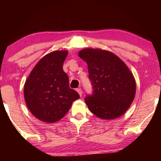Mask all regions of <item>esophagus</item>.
Masks as SVG:
<instances>
[{
  "mask_svg": "<svg viewBox=\"0 0 161 161\" xmlns=\"http://www.w3.org/2000/svg\"><path fill=\"white\" fill-rule=\"evenodd\" d=\"M76 91L78 92V93L79 94V95H80V97L82 96V94H83V92H82V89H81L80 88H78V89H76Z\"/></svg>",
  "mask_w": 161,
  "mask_h": 161,
  "instance_id": "esophagus-1",
  "label": "esophagus"
}]
</instances>
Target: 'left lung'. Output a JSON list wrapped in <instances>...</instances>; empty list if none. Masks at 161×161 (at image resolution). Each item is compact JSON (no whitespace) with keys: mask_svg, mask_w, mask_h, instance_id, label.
<instances>
[{"mask_svg":"<svg viewBox=\"0 0 161 161\" xmlns=\"http://www.w3.org/2000/svg\"><path fill=\"white\" fill-rule=\"evenodd\" d=\"M78 56L88 64L93 94L85 102L92 113L103 119H114L125 114L135 97L136 85L127 65L113 53L86 48Z\"/></svg>","mask_w":161,"mask_h":161,"instance_id":"left-lung-1","label":"left lung"}]
</instances>
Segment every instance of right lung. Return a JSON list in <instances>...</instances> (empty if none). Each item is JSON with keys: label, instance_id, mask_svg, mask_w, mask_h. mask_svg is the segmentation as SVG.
<instances>
[{"label": "right lung", "instance_id": "right-lung-1", "mask_svg": "<svg viewBox=\"0 0 161 161\" xmlns=\"http://www.w3.org/2000/svg\"><path fill=\"white\" fill-rule=\"evenodd\" d=\"M67 50H56L42 57L31 72L24 85V97L33 115L47 123L58 122L80 97L69 86L63 70Z\"/></svg>", "mask_w": 161, "mask_h": 161}]
</instances>
